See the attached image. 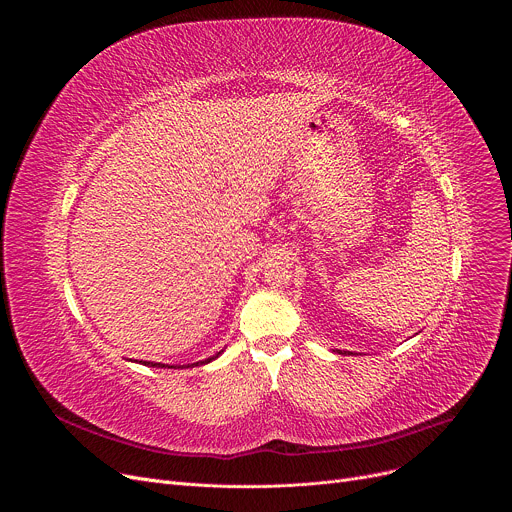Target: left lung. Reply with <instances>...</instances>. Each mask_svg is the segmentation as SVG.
<instances>
[{
    "label": "left lung",
    "instance_id": "obj_1",
    "mask_svg": "<svg viewBox=\"0 0 512 512\" xmlns=\"http://www.w3.org/2000/svg\"><path fill=\"white\" fill-rule=\"evenodd\" d=\"M344 354H346V352H344Z\"/></svg>",
    "mask_w": 512,
    "mask_h": 512
}]
</instances>
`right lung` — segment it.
<instances>
[{"instance_id":"obj_1","label":"right lung","mask_w":512,"mask_h":512,"mask_svg":"<svg viewBox=\"0 0 512 512\" xmlns=\"http://www.w3.org/2000/svg\"><path fill=\"white\" fill-rule=\"evenodd\" d=\"M221 352H223V350H221ZM221 352H216L214 356H210V358H206V360H200V362H194V364H196V367H198V364H206V362H210V360L221 356ZM143 364H148V367H158V369H164V367H166V364H162V362H143ZM168 369H172V367H168Z\"/></svg>"}]
</instances>
